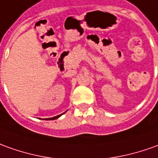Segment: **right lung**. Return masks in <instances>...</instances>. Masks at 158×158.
Masks as SVG:
<instances>
[{
  "instance_id": "right-lung-1",
  "label": "right lung",
  "mask_w": 158,
  "mask_h": 158,
  "mask_svg": "<svg viewBox=\"0 0 158 158\" xmlns=\"http://www.w3.org/2000/svg\"><path fill=\"white\" fill-rule=\"evenodd\" d=\"M64 113H65V112H64ZM59 114V115H56V116H55V117H52V118H46V119H56V118H59V117H60V116H62V115H63V114Z\"/></svg>"
}]
</instances>
